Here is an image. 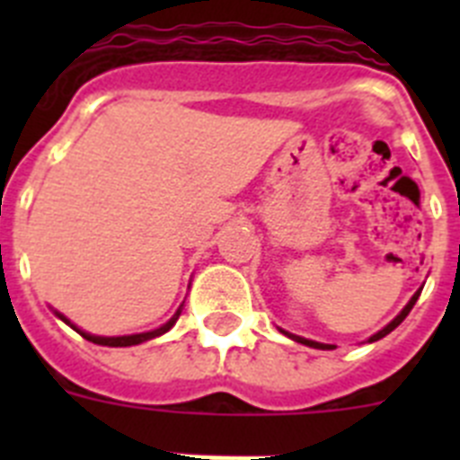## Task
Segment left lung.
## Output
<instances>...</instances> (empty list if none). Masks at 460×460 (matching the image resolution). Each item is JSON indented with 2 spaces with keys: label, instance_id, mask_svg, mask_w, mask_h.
<instances>
[{
  "label": "left lung",
  "instance_id": "8db88e82",
  "mask_svg": "<svg viewBox=\"0 0 460 460\" xmlns=\"http://www.w3.org/2000/svg\"><path fill=\"white\" fill-rule=\"evenodd\" d=\"M420 295H421V288H420V290H417V292H414V295H412V299H410V302L405 304V308H403V311L398 313L396 318H394L392 323L387 324V327H385V329H380V332H377V334H373L371 339H368V343H373V341H380V339H385V336H387L389 332H394V329H396L398 324L403 323V320L408 318V313L412 311L414 302H417V299H420ZM280 332H283V329H280ZM283 334H286L288 339L296 341V343L308 345V348H318V350H334V345H329V343H318V341H308V339H302V336H295V334H290V332H283Z\"/></svg>",
  "mask_w": 460,
  "mask_h": 460
}]
</instances>
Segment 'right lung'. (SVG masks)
Wrapping results in <instances>:
<instances>
[{"label": "right lung", "instance_id": "obj_1", "mask_svg": "<svg viewBox=\"0 0 460 460\" xmlns=\"http://www.w3.org/2000/svg\"><path fill=\"white\" fill-rule=\"evenodd\" d=\"M180 313H181V306L177 308V313H174L172 318H170L168 323L164 324V327L154 329V332H145V334H131V336H93V334H87V332H83V329H78V327H75V324H71V320L64 318L62 313H57V315H59V318H62L66 324H71V327L75 329V332H78V334L83 336V339L92 341V343L108 345V348H128V345H140V343H145V341L156 339V336H161V334H165V332H170V329H172V324L177 323V318H180Z\"/></svg>", "mask_w": 460, "mask_h": 460}]
</instances>
